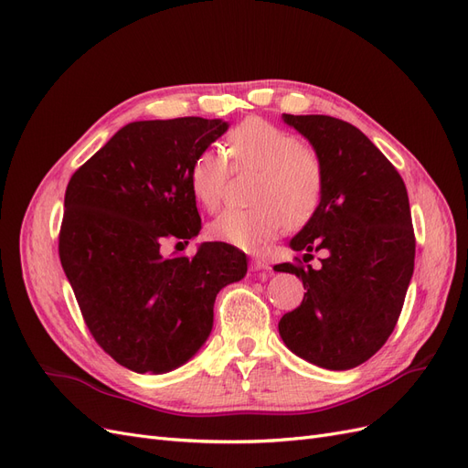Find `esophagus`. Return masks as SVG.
<instances>
[{
	"instance_id": "34e87169",
	"label": "esophagus",
	"mask_w": 468,
	"mask_h": 468,
	"mask_svg": "<svg viewBox=\"0 0 468 468\" xmlns=\"http://www.w3.org/2000/svg\"><path fill=\"white\" fill-rule=\"evenodd\" d=\"M250 267H251V271H263V269H269V263H267L265 260L253 258V260L250 261Z\"/></svg>"
}]
</instances>
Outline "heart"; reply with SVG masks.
Returning <instances> with one entry per match:
<instances>
[{"label":"heart","instance_id":"1","mask_svg":"<svg viewBox=\"0 0 468 468\" xmlns=\"http://www.w3.org/2000/svg\"><path fill=\"white\" fill-rule=\"evenodd\" d=\"M234 169H260L253 183L251 208H229L210 224V236L242 250H256L287 229H303L316 217L325 191L320 154L299 136L263 119H246L224 138ZM228 160V161H229ZM220 150L195 155L189 186L205 208L215 210L232 174Z\"/></svg>","mask_w":468,"mask_h":468}]
</instances>
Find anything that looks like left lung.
<instances>
[{
	"label": "left lung",
	"instance_id": "obj_1",
	"mask_svg": "<svg viewBox=\"0 0 468 468\" xmlns=\"http://www.w3.org/2000/svg\"><path fill=\"white\" fill-rule=\"evenodd\" d=\"M320 154L325 191L316 217L291 239L294 251H324L320 269L279 263L306 289L279 322L296 356L347 371L385 346L414 273L416 238L406 186L369 138L328 115H282ZM301 261V260H299Z\"/></svg>",
	"mask_w": 468,
	"mask_h": 468
}]
</instances>
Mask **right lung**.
Instances as JSON below:
<instances>
[{
  "mask_svg": "<svg viewBox=\"0 0 468 468\" xmlns=\"http://www.w3.org/2000/svg\"><path fill=\"white\" fill-rule=\"evenodd\" d=\"M226 129L201 117L131 122L68 183L64 273L95 342L134 373L189 361L212 330L218 291L248 271L246 253L224 242L162 256L164 239L199 234L189 169Z\"/></svg>",
  "mask_w": 468,
  "mask_h": 468,
  "instance_id": "add662e5",
  "label": "right lung"
}]
</instances>
